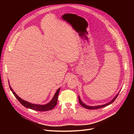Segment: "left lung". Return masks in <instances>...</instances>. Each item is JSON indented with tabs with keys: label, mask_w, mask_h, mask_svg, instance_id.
<instances>
[{
	"label": "left lung",
	"mask_w": 134,
	"mask_h": 134,
	"mask_svg": "<svg viewBox=\"0 0 134 134\" xmlns=\"http://www.w3.org/2000/svg\"><path fill=\"white\" fill-rule=\"evenodd\" d=\"M119 92L117 94V95L112 99L110 102H109V103L105 104H104V105H97V106H88V105H87L86 104H84L82 101L80 99V98L79 97V96H78V98H79V103L80 104V105H81L82 107H83L85 109H90V110H93V109H100V108H104V107H106L107 106H108V105H109L110 104H112V103H113L115 99H116V98L117 97L118 94H119Z\"/></svg>",
	"instance_id": "left-lung-1"
}]
</instances>
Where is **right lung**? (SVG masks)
Segmentation results:
<instances>
[{
	"label": "right lung",
	"mask_w": 134,
	"mask_h": 134,
	"mask_svg": "<svg viewBox=\"0 0 134 134\" xmlns=\"http://www.w3.org/2000/svg\"><path fill=\"white\" fill-rule=\"evenodd\" d=\"M10 85V84H9ZM11 91L12 92L14 96H15V97L18 99V100L20 102V103L23 105V106L26 108L28 109H30L35 111H49V110H52L55 106L56 104H57L58 102V95L59 91L60 90V88H58V90L56 91V93H55L53 98H52V99L51 100V102H49L48 103L44 104V105H40V104H34L30 103L28 102H26L23 99H22V98H20L19 97L17 94L14 92L10 85H9Z\"/></svg>",
	"instance_id": "1"
}]
</instances>
